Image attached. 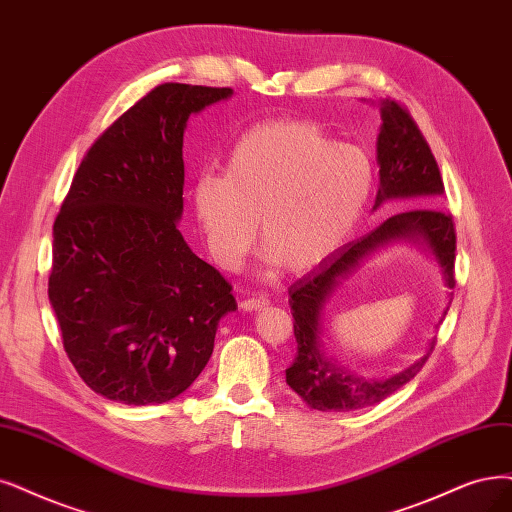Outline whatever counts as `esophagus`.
<instances>
[{
  "label": "esophagus",
  "mask_w": 512,
  "mask_h": 512,
  "mask_svg": "<svg viewBox=\"0 0 512 512\" xmlns=\"http://www.w3.org/2000/svg\"><path fill=\"white\" fill-rule=\"evenodd\" d=\"M268 304H270V301H268L266 297H249V299L240 301V308H242L244 312H257V310H261V308H266Z\"/></svg>",
  "instance_id": "1"
}]
</instances>
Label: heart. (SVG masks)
Wrapping results in <instances>:
<instances>
[{"instance_id":"obj_1","label":"heart","mask_w":512,"mask_h":512,"mask_svg":"<svg viewBox=\"0 0 512 512\" xmlns=\"http://www.w3.org/2000/svg\"><path fill=\"white\" fill-rule=\"evenodd\" d=\"M365 149L335 143L308 120H270L236 141L225 173L202 175L192 206L206 249L238 268L257 234L268 261L291 274L333 255L361 219L373 192Z\"/></svg>"}]
</instances>
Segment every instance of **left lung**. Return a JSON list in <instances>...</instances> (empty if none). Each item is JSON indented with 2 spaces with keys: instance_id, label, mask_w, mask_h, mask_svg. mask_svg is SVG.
<instances>
[{
  "instance_id": "obj_1",
  "label": "left lung",
  "mask_w": 512,
  "mask_h": 512,
  "mask_svg": "<svg viewBox=\"0 0 512 512\" xmlns=\"http://www.w3.org/2000/svg\"><path fill=\"white\" fill-rule=\"evenodd\" d=\"M377 105H380L382 116L380 135H377L380 189H377L373 211L390 200H405L407 206L418 208H405L363 238L344 244L289 289L297 354L285 371L287 384L318 411H354L388 399L392 392L403 388L418 375L434 348V339H430L424 356L386 380L354 375L348 367L329 356L323 344L325 306L339 282L348 278L373 253H380L396 242H411L434 257L441 268L445 287L453 289L456 285L453 280L456 230H453L451 215L441 213L439 208L424 206L434 204V198L443 196L445 189L437 160L405 107L392 99H382ZM449 304L451 293L447 295L441 320L445 318Z\"/></svg>"
}]
</instances>
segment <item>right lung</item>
Returning <instances> with one entry per match:
<instances>
[{"label": "right lung", "instance_id": "add662e5", "mask_svg": "<svg viewBox=\"0 0 512 512\" xmlns=\"http://www.w3.org/2000/svg\"><path fill=\"white\" fill-rule=\"evenodd\" d=\"M232 94L173 82L145 94L88 149L56 215L48 297L69 361L109 401H173L238 308L177 227L187 120Z\"/></svg>", "mask_w": 512, "mask_h": 512}]
</instances>
